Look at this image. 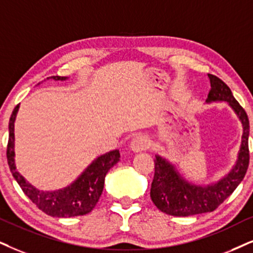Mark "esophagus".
Segmentation results:
<instances>
[{"label": "esophagus", "instance_id": "esophagus-1", "mask_svg": "<svg viewBox=\"0 0 253 253\" xmlns=\"http://www.w3.org/2000/svg\"><path fill=\"white\" fill-rule=\"evenodd\" d=\"M150 147V141L149 139L145 135H137L134 137L130 142V149L133 150L134 153L142 152V150L148 149Z\"/></svg>", "mask_w": 253, "mask_h": 253}]
</instances>
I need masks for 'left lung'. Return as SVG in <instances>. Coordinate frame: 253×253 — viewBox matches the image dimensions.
Masks as SVG:
<instances>
[{
  "label": "left lung",
  "instance_id": "8db88e82",
  "mask_svg": "<svg viewBox=\"0 0 253 253\" xmlns=\"http://www.w3.org/2000/svg\"><path fill=\"white\" fill-rule=\"evenodd\" d=\"M210 79L207 104L225 101L232 108L243 126L242 142L237 160L228 174L217 182L202 185L188 182L174 165L166 158L155 155V172L150 188V198L159 210L171 216H193L203 212H211L222 204L238 187L244 178L249 167V134L250 123L231 89L218 77L208 75Z\"/></svg>",
  "mask_w": 253,
  "mask_h": 253
}]
</instances>
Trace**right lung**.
<instances>
[{
  "label": "right lung",
  "instance_id": "add662e5",
  "mask_svg": "<svg viewBox=\"0 0 253 253\" xmlns=\"http://www.w3.org/2000/svg\"><path fill=\"white\" fill-rule=\"evenodd\" d=\"M47 79L53 81H66L68 77L53 76ZM20 105H17L12 111L9 120V140L7 147L8 165L12 172V176L23 193L30 198L31 202L36 204L38 209L45 212L46 215L59 218L83 216L91 212L98 203L104 189L105 176L108 170L117 165L120 160L119 149L111 150L98 156L87 166V168L72 182L58 190L44 191L37 189L33 184L29 183L25 178L17 171L15 165V120L17 116Z\"/></svg>",
  "mask_w": 253,
  "mask_h": 253
}]
</instances>
